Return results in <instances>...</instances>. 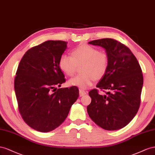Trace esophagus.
Listing matches in <instances>:
<instances>
[{
  "mask_svg": "<svg viewBox=\"0 0 155 155\" xmlns=\"http://www.w3.org/2000/svg\"><path fill=\"white\" fill-rule=\"evenodd\" d=\"M87 91H85L84 90H80V91H79V95H80L81 97H82L84 95H85L87 94Z\"/></svg>",
  "mask_w": 155,
  "mask_h": 155,
  "instance_id": "1",
  "label": "esophagus"
}]
</instances>
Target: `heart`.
I'll return each instance as SVG.
<instances>
[{"instance_id": "b5f03b06", "label": "heart", "mask_w": 155, "mask_h": 155, "mask_svg": "<svg viewBox=\"0 0 155 155\" xmlns=\"http://www.w3.org/2000/svg\"><path fill=\"white\" fill-rule=\"evenodd\" d=\"M82 74L71 78L69 84L81 89H87L94 84L95 79L104 77L109 67L108 56L95 47L82 45L74 48L71 56L62 54L59 58V68L65 74L71 77L77 66L82 65Z\"/></svg>"}]
</instances>
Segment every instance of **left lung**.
Returning <instances> with one entry per match:
<instances>
[{
  "label": "left lung",
  "mask_w": 155,
  "mask_h": 155,
  "mask_svg": "<svg viewBox=\"0 0 155 155\" xmlns=\"http://www.w3.org/2000/svg\"><path fill=\"white\" fill-rule=\"evenodd\" d=\"M89 43L104 48L109 58V67L97 85L107 92L103 95L97 89L89 92L91 102L87 107L88 115L103 129H122L132 121L140 108L142 71L131 51L117 40L104 38Z\"/></svg>",
  "instance_id": "1"
}]
</instances>
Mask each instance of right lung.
<instances>
[{
    "label": "right lung",
    "instance_id": "obj_1",
    "mask_svg": "<svg viewBox=\"0 0 155 155\" xmlns=\"http://www.w3.org/2000/svg\"><path fill=\"white\" fill-rule=\"evenodd\" d=\"M67 42L49 40L30 48L20 61L14 81L19 113L34 130L55 129L79 96L76 86L57 89L65 82L58 65Z\"/></svg>",
    "mask_w": 155,
    "mask_h": 155
}]
</instances>
